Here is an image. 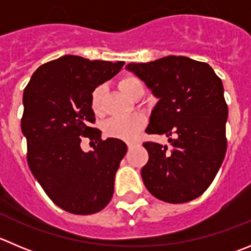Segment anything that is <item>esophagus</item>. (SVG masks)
Returning <instances> with one entry per match:
<instances>
[{
	"label": "esophagus",
	"mask_w": 251,
	"mask_h": 251,
	"mask_svg": "<svg viewBox=\"0 0 251 251\" xmlns=\"http://www.w3.org/2000/svg\"><path fill=\"white\" fill-rule=\"evenodd\" d=\"M136 146H139V144H137V142H127L128 150H132L133 147H136Z\"/></svg>",
	"instance_id": "obj_1"
}]
</instances>
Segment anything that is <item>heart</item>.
<instances>
[{"instance_id": "obj_1", "label": "heart", "mask_w": 251, "mask_h": 251, "mask_svg": "<svg viewBox=\"0 0 251 251\" xmlns=\"http://www.w3.org/2000/svg\"><path fill=\"white\" fill-rule=\"evenodd\" d=\"M119 89L126 97L132 99L137 93L144 91V85L139 78L133 75H126L119 80ZM90 107L97 116L104 114V88L98 86L93 90L90 97ZM146 126V119L144 115L135 114L124 118H114L104 125V131L112 139L132 141L139 136L142 128Z\"/></svg>"}]
</instances>
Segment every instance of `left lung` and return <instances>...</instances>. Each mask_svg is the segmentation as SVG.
Segmentation results:
<instances>
[{
    "instance_id": "left-lung-1",
    "label": "left lung",
    "mask_w": 251,
    "mask_h": 251,
    "mask_svg": "<svg viewBox=\"0 0 251 251\" xmlns=\"http://www.w3.org/2000/svg\"><path fill=\"white\" fill-rule=\"evenodd\" d=\"M132 72L157 98L147 133L168 137L171 149L145 142L149 161L141 170L150 193L167 203L202 196L226 152L228 105L221 78L209 64L182 55L130 63Z\"/></svg>"
}]
</instances>
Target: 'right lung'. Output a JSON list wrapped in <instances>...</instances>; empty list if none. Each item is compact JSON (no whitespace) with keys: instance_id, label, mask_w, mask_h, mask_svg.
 I'll use <instances>...</instances> for the list:
<instances>
[{"instance_id":"add662e5","label":"right lung","mask_w":251,"mask_h":251,"mask_svg":"<svg viewBox=\"0 0 251 251\" xmlns=\"http://www.w3.org/2000/svg\"><path fill=\"white\" fill-rule=\"evenodd\" d=\"M124 64L63 55L41 65L23 93L21 127L30 172L53 203L73 214L99 212L114 193L127 147L119 139L101 140V131L91 127L90 97ZM83 137L97 142L94 151L81 150Z\"/></svg>"}]
</instances>
